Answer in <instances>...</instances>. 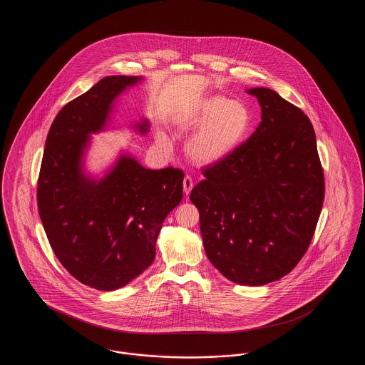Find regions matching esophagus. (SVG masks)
Segmentation results:
<instances>
[{
    "label": "esophagus",
    "instance_id": "esophagus-1",
    "mask_svg": "<svg viewBox=\"0 0 365 365\" xmlns=\"http://www.w3.org/2000/svg\"><path fill=\"white\" fill-rule=\"evenodd\" d=\"M192 186H194V182H192L190 176H185V179H183V191H185L186 195L190 194Z\"/></svg>",
    "mask_w": 365,
    "mask_h": 365
}]
</instances>
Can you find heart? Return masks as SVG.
Instances as JSON below:
<instances>
[{"label":"heart","mask_w":365,"mask_h":365,"mask_svg":"<svg viewBox=\"0 0 365 365\" xmlns=\"http://www.w3.org/2000/svg\"><path fill=\"white\" fill-rule=\"evenodd\" d=\"M197 131L187 142V153L198 164H215L231 156L247 137L252 113L246 105L222 96H208L190 108L183 119V128ZM158 142L167 146L164 135Z\"/></svg>","instance_id":"obj_1"}]
</instances>
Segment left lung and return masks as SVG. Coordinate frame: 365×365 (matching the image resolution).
Wrapping results in <instances>:
<instances>
[{
    "label": "left lung",
    "mask_w": 365,
    "mask_h": 365,
    "mask_svg": "<svg viewBox=\"0 0 365 365\" xmlns=\"http://www.w3.org/2000/svg\"><path fill=\"white\" fill-rule=\"evenodd\" d=\"M256 131L225 160L202 170L190 192L209 261L228 280L262 286L307 253L324 200V174L308 116L265 87Z\"/></svg>",
    "instance_id": "8db88e82"
}]
</instances>
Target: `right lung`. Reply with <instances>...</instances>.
<instances>
[{
    "instance_id": "obj_1",
    "label": "right lung",
    "mask_w": 365,
    "mask_h": 365,
    "mask_svg": "<svg viewBox=\"0 0 365 365\" xmlns=\"http://www.w3.org/2000/svg\"><path fill=\"white\" fill-rule=\"evenodd\" d=\"M139 79L106 76L64 105L38 176V210L56 257L76 280L103 292L125 286L153 262L163 222L183 195L182 170H148L130 156L101 180L82 171L90 134L104 128L113 100ZM148 127L138 124L140 133Z\"/></svg>"
}]
</instances>
